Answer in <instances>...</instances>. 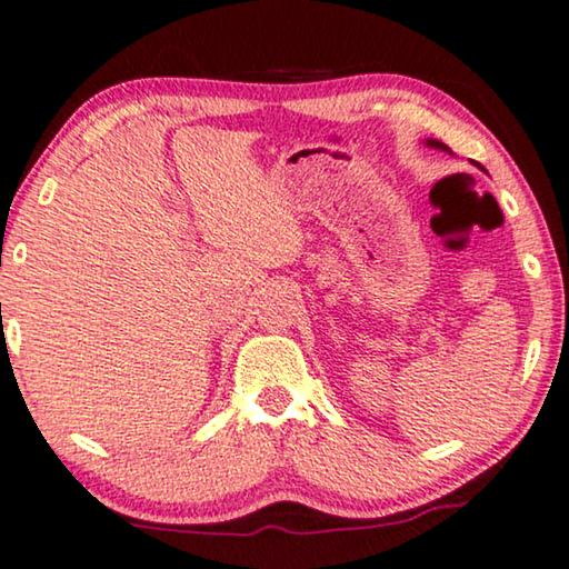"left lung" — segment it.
Listing matches in <instances>:
<instances>
[{
  "instance_id": "obj_1",
  "label": "left lung",
  "mask_w": 569,
  "mask_h": 569,
  "mask_svg": "<svg viewBox=\"0 0 569 569\" xmlns=\"http://www.w3.org/2000/svg\"><path fill=\"white\" fill-rule=\"evenodd\" d=\"M422 143H426V147H430V149H441V151H451V149H448V147H446V143H443V141H438V139H426V141H422Z\"/></svg>"
}]
</instances>
